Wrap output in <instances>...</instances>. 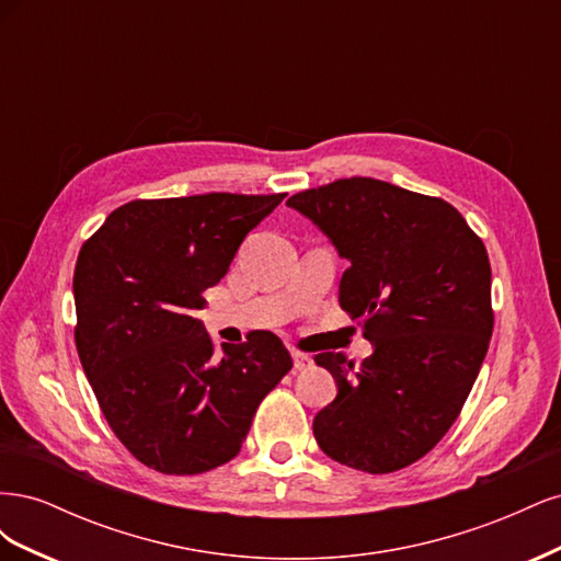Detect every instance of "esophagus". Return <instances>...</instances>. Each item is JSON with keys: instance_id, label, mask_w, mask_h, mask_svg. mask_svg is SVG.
Returning a JSON list of instances; mask_svg holds the SVG:
<instances>
[{"instance_id": "esophagus-1", "label": "esophagus", "mask_w": 561, "mask_h": 561, "mask_svg": "<svg viewBox=\"0 0 561 561\" xmlns=\"http://www.w3.org/2000/svg\"><path fill=\"white\" fill-rule=\"evenodd\" d=\"M293 360H295V369H307V367H311V355H307V353H301V351H293Z\"/></svg>"}]
</instances>
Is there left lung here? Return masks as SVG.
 Returning a JSON list of instances; mask_svg holds the SVG:
<instances>
[{
    "mask_svg": "<svg viewBox=\"0 0 561 561\" xmlns=\"http://www.w3.org/2000/svg\"><path fill=\"white\" fill-rule=\"evenodd\" d=\"M351 262L339 304L363 318L375 353L316 365L336 398L313 419L318 447L355 470L396 472L426 456L461 414L494 332L482 239L451 203L375 178H344L287 198Z\"/></svg>",
    "mask_w": 561,
    "mask_h": 561,
    "instance_id": "1",
    "label": "left lung"
}]
</instances>
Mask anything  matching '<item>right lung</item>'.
<instances>
[{
	"label": "right lung",
	"instance_id": "1",
	"mask_svg": "<svg viewBox=\"0 0 561 561\" xmlns=\"http://www.w3.org/2000/svg\"><path fill=\"white\" fill-rule=\"evenodd\" d=\"M283 198H138L79 250V360L110 428L151 470L198 474L231 461L260 402L293 369L274 332L215 353L194 318L248 231Z\"/></svg>",
	"mask_w": 561,
	"mask_h": 561
}]
</instances>
